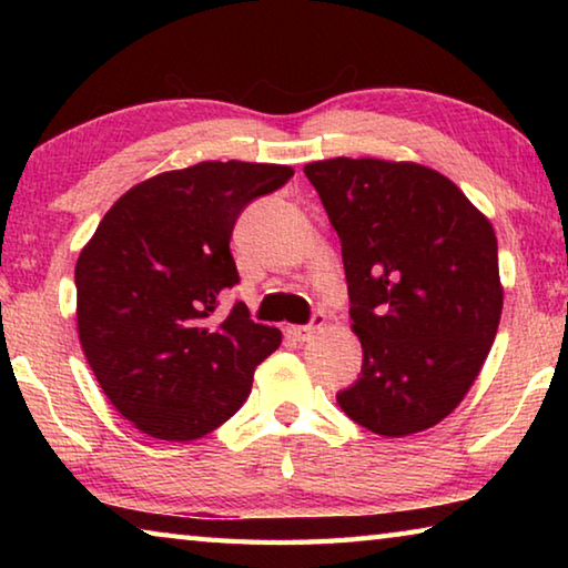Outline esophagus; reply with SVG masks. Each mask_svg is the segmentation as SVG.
Instances as JSON below:
<instances>
[{"instance_id":"esophagus-1","label":"esophagus","mask_w":568,"mask_h":568,"mask_svg":"<svg viewBox=\"0 0 568 568\" xmlns=\"http://www.w3.org/2000/svg\"><path fill=\"white\" fill-rule=\"evenodd\" d=\"M323 325H325V315L323 313H315L313 318H311V325H291V328H287V333H291L297 343H303V341L311 338L313 333H318Z\"/></svg>"}]
</instances>
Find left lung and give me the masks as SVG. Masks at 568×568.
I'll return each mask as SVG.
<instances>
[{
  "label": "left lung",
  "instance_id": "obj_1",
  "mask_svg": "<svg viewBox=\"0 0 568 568\" xmlns=\"http://www.w3.org/2000/svg\"><path fill=\"white\" fill-rule=\"evenodd\" d=\"M341 237L361 376L338 406L378 436L420 434L454 410L491 351L504 307L488 217L416 162L305 165Z\"/></svg>",
  "mask_w": 568,
  "mask_h": 568
}]
</instances>
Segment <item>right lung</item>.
Masks as SVG:
<instances>
[{"label":"right lung","instance_id":"add662e5","mask_svg":"<svg viewBox=\"0 0 568 568\" xmlns=\"http://www.w3.org/2000/svg\"><path fill=\"white\" fill-rule=\"evenodd\" d=\"M293 168L200 162L150 178L114 203L74 267L77 331L104 396L142 434L195 440L243 406L281 331L217 297L240 283L230 237L255 197Z\"/></svg>","mask_w":568,"mask_h":568}]
</instances>
